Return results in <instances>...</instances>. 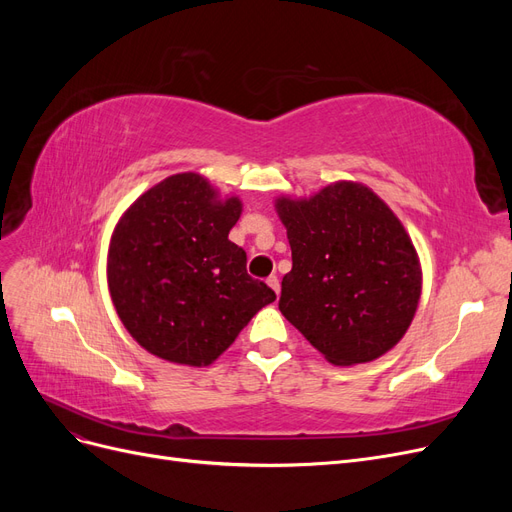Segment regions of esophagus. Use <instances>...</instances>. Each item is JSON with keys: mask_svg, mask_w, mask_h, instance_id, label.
Here are the masks:
<instances>
[{"mask_svg": "<svg viewBox=\"0 0 512 512\" xmlns=\"http://www.w3.org/2000/svg\"><path fill=\"white\" fill-rule=\"evenodd\" d=\"M267 284L271 286V290L277 294V297H280V290H282V288H280V280H277V275H271L269 280H267Z\"/></svg>", "mask_w": 512, "mask_h": 512, "instance_id": "obj_1", "label": "esophagus"}]
</instances>
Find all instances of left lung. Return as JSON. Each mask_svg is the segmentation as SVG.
<instances>
[{"instance_id":"left-lung-1","label":"left lung","mask_w":512,"mask_h":512,"mask_svg":"<svg viewBox=\"0 0 512 512\" xmlns=\"http://www.w3.org/2000/svg\"><path fill=\"white\" fill-rule=\"evenodd\" d=\"M275 211L292 250L284 318L339 367L395 348L421 301L423 271L391 207L359 181H335L305 198L277 196Z\"/></svg>"}]
</instances>
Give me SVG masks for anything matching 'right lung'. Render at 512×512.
<instances>
[{
  "label": "right lung",
  "instance_id": "add662e5",
  "mask_svg": "<svg viewBox=\"0 0 512 512\" xmlns=\"http://www.w3.org/2000/svg\"><path fill=\"white\" fill-rule=\"evenodd\" d=\"M241 211L239 196H222L200 173L170 175L123 211L106 280L138 346L168 363L207 367L275 301L228 239Z\"/></svg>",
  "mask_w": 512,
  "mask_h": 512
}]
</instances>
